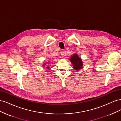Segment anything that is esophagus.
Returning <instances> with one entry per match:
<instances>
[{
	"instance_id": "34e87169",
	"label": "esophagus",
	"mask_w": 121,
	"mask_h": 121,
	"mask_svg": "<svg viewBox=\"0 0 121 121\" xmlns=\"http://www.w3.org/2000/svg\"><path fill=\"white\" fill-rule=\"evenodd\" d=\"M65 51L64 50H62L61 52H60V55L61 56L63 57H64L65 56Z\"/></svg>"
}]
</instances>
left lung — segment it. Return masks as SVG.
<instances>
[{"label": "left lung", "instance_id": "obj_1", "mask_svg": "<svg viewBox=\"0 0 121 121\" xmlns=\"http://www.w3.org/2000/svg\"><path fill=\"white\" fill-rule=\"evenodd\" d=\"M72 64L73 65V68L76 71H78L83 67V62L81 58L78 56L77 54L75 53L72 55L71 58H69Z\"/></svg>", "mask_w": 121, "mask_h": 121}]
</instances>
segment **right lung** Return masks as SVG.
<instances>
[{
    "instance_id": "1",
    "label": "right lung",
    "mask_w": 121,
    "mask_h": 121,
    "mask_svg": "<svg viewBox=\"0 0 121 121\" xmlns=\"http://www.w3.org/2000/svg\"><path fill=\"white\" fill-rule=\"evenodd\" d=\"M46 65V64H44L43 65V67H45V65ZM49 66H48L47 67V69H49Z\"/></svg>"
}]
</instances>
